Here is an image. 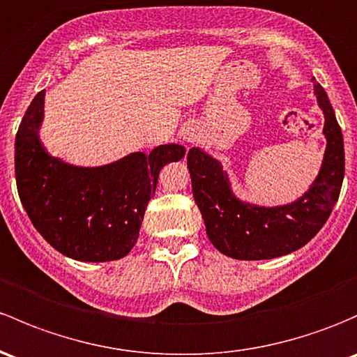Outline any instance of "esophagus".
<instances>
[{
  "label": "esophagus",
  "mask_w": 357,
  "mask_h": 357,
  "mask_svg": "<svg viewBox=\"0 0 357 357\" xmlns=\"http://www.w3.org/2000/svg\"><path fill=\"white\" fill-rule=\"evenodd\" d=\"M186 140H188V142H191V140H193V138H191V137H186Z\"/></svg>",
  "instance_id": "1"
}]
</instances>
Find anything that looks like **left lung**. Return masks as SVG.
Returning <instances> with one entry per match:
<instances>
[{
    "label": "left lung",
    "instance_id": "8db88e82",
    "mask_svg": "<svg viewBox=\"0 0 357 357\" xmlns=\"http://www.w3.org/2000/svg\"><path fill=\"white\" fill-rule=\"evenodd\" d=\"M324 111L327 138L324 162L310 190L279 207L243 202L232 193L222 164L204 150L188 152L193 197L212 245L236 260H270L305 246L324 227L337 204L344 181V138L327 92L311 78Z\"/></svg>",
    "mask_w": 357,
    "mask_h": 357
}]
</instances>
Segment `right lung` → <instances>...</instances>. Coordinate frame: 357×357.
<instances>
[{
  "mask_svg": "<svg viewBox=\"0 0 357 357\" xmlns=\"http://www.w3.org/2000/svg\"><path fill=\"white\" fill-rule=\"evenodd\" d=\"M40 90L15 138V178L20 202L50 245L80 261L119 260L138 239L150 197L166 164L185 157L178 144L150 153L133 152L99 167H80L52 157L40 144Z\"/></svg>",
  "mask_w": 357,
  "mask_h": 357,
  "instance_id": "add662e5",
  "label": "right lung"
}]
</instances>
